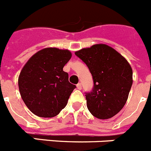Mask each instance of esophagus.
<instances>
[{
  "mask_svg": "<svg viewBox=\"0 0 151 151\" xmlns=\"http://www.w3.org/2000/svg\"><path fill=\"white\" fill-rule=\"evenodd\" d=\"M77 88L78 89V90H82V84L81 83H78L77 84Z\"/></svg>",
  "mask_w": 151,
  "mask_h": 151,
  "instance_id": "esophagus-1",
  "label": "esophagus"
}]
</instances>
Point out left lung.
I'll return each mask as SVG.
<instances>
[{
    "mask_svg": "<svg viewBox=\"0 0 151 151\" xmlns=\"http://www.w3.org/2000/svg\"><path fill=\"white\" fill-rule=\"evenodd\" d=\"M75 54L87 65L93 78L92 91L85 92L90 113L100 119L114 116L125 104L132 85V69L128 61L104 44Z\"/></svg>",
    "mask_w": 151,
    "mask_h": 151,
    "instance_id": "8db88e82",
    "label": "left lung"
}]
</instances>
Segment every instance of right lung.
Listing matches in <instances>:
<instances>
[{
  "label": "right lung",
  "mask_w": 151,
  "mask_h": 151,
  "mask_svg": "<svg viewBox=\"0 0 151 151\" xmlns=\"http://www.w3.org/2000/svg\"><path fill=\"white\" fill-rule=\"evenodd\" d=\"M71 57L69 50L48 47L37 52L22 68L19 89L25 104L35 115L54 117L66 106L76 88L63 70Z\"/></svg>",
  "instance_id": "obj_1"
}]
</instances>
